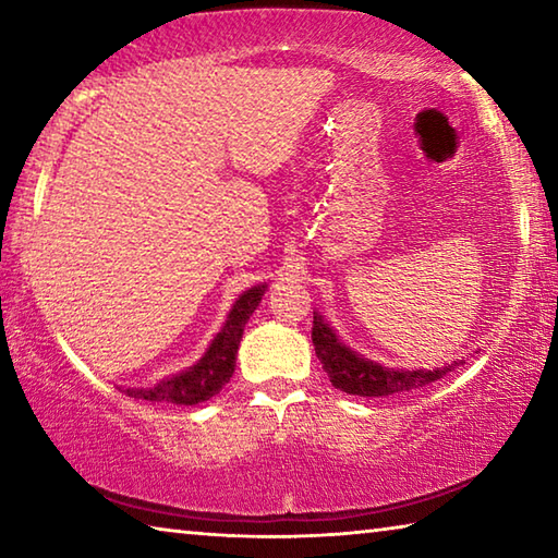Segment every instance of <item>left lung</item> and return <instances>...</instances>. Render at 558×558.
Listing matches in <instances>:
<instances>
[{"label": "left lung", "mask_w": 558, "mask_h": 558, "mask_svg": "<svg viewBox=\"0 0 558 558\" xmlns=\"http://www.w3.org/2000/svg\"><path fill=\"white\" fill-rule=\"evenodd\" d=\"M313 344L335 389L354 396H391L415 391L442 379L448 372H456V366L465 364V359H456V362L436 366V369H389V366L376 364L364 354L349 349L319 313H315L313 319Z\"/></svg>", "instance_id": "8db88e82"}]
</instances>
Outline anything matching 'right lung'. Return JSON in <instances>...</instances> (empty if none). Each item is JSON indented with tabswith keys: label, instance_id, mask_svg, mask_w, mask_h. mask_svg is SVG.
<instances>
[{
	"label": "right lung",
	"instance_id": "add662e5",
	"mask_svg": "<svg viewBox=\"0 0 558 558\" xmlns=\"http://www.w3.org/2000/svg\"><path fill=\"white\" fill-rule=\"evenodd\" d=\"M268 286H253L243 290L235 298L233 307L221 332L211 339L209 349L194 366H186L184 372L167 376V379L157 381L153 386H132V389H122L132 399H145L157 403H177V405H196L202 401H209L211 396L219 393L226 384L231 381L235 354H239V344L243 337V327L248 323L251 315L256 313L260 305V298L266 295Z\"/></svg>",
	"mask_w": 558,
	"mask_h": 558
}]
</instances>
